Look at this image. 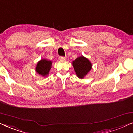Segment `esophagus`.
<instances>
[{"instance_id":"obj_1","label":"esophagus","mask_w":133,"mask_h":133,"mask_svg":"<svg viewBox=\"0 0 133 133\" xmlns=\"http://www.w3.org/2000/svg\"><path fill=\"white\" fill-rule=\"evenodd\" d=\"M59 59L61 60V61H64V60L66 59V57H63V56H60Z\"/></svg>"}]
</instances>
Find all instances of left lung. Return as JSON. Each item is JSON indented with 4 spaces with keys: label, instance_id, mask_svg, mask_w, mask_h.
Returning <instances> with one entry per match:
<instances>
[{
    "label": "left lung",
    "instance_id": "8db88e82",
    "mask_svg": "<svg viewBox=\"0 0 133 133\" xmlns=\"http://www.w3.org/2000/svg\"><path fill=\"white\" fill-rule=\"evenodd\" d=\"M72 65L77 76L81 79L84 77L92 67L90 62L83 56H81L72 62Z\"/></svg>",
    "mask_w": 133,
    "mask_h": 133
}]
</instances>
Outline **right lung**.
<instances>
[{
    "label": "right lung",
    "mask_w": 133,
    "mask_h": 133,
    "mask_svg": "<svg viewBox=\"0 0 133 133\" xmlns=\"http://www.w3.org/2000/svg\"><path fill=\"white\" fill-rule=\"evenodd\" d=\"M52 62L50 61H47V60H41L38 62L36 67V71L38 73L42 75L43 76L48 74L49 71L51 69V66Z\"/></svg>",
    "instance_id": "right-lung-1"
}]
</instances>
